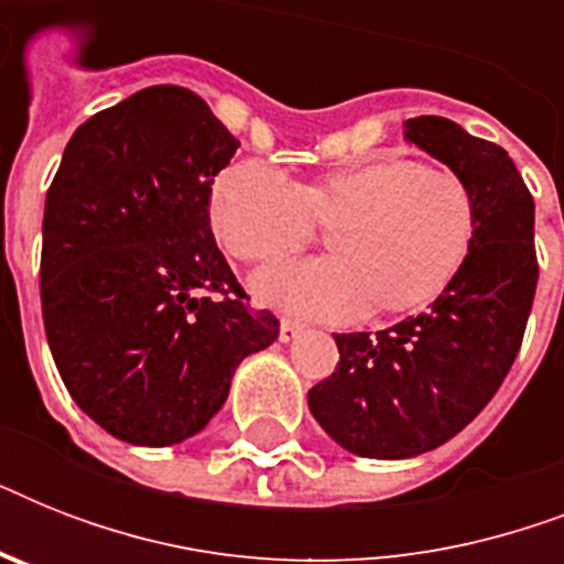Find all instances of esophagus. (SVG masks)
I'll return each instance as SVG.
<instances>
[{
	"label": "esophagus",
	"mask_w": 564,
	"mask_h": 564,
	"mask_svg": "<svg viewBox=\"0 0 564 564\" xmlns=\"http://www.w3.org/2000/svg\"><path fill=\"white\" fill-rule=\"evenodd\" d=\"M301 334L299 322H292V318H281V343H292L295 336Z\"/></svg>",
	"instance_id": "1"
}]
</instances>
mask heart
<instances>
[{"mask_svg":"<svg viewBox=\"0 0 564 564\" xmlns=\"http://www.w3.org/2000/svg\"><path fill=\"white\" fill-rule=\"evenodd\" d=\"M477 193L465 175L380 154L295 184L263 161L230 163L210 193L221 248L246 263H278L330 230L336 257L269 269L257 292L299 316L348 322L401 316L442 299L477 239Z\"/></svg>","mask_w":564,"mask_h":564,"instance_id":"obj_1","label":"heart"}]
</instances>
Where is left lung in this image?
I'll return each mask as SVG.
<instances>
[{
    "instance_id": "obj_1",
    "label": "left lung",
    "mask_w": 564,
    "mask_h": 564,
    "mask_svg": "<svg viewBox=\"0 0 564 564\" xmlns=\"http://www.w3.org/2000/svg\"><path fill=\"white\" fill-rule=\"evenodd\" d=\"M406 140L468 178L477 239L463 272L419 316L369 334H334L336 371L310 389L334 442L369 459H406L471 424L509 375L533 310L535 204L498 143L445 117L406 119Z\"/></svg>"
}]
</instances>
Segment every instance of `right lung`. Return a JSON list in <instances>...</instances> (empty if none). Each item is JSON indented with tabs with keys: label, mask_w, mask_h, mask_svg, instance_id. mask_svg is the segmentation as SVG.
<instances>
[{
	"label": "right lung",
	"mask_w": 564,
	"mask_h": 564,
	"mask_svg": "<svg viewBox=\"0 0 564 564\" xmlns=\"http://www.w3.org/2000/svg\"><path fill=\"white\" fill-rule=\"evenodd\" d=\"M239 140L187 87L90 117L46 193L40 304L73 401L110 436L163 447L207 427L248 354L278 339L210 230Z\"/></svg>",
	"instance_id": "right-lung-1"
}]
</instances>
